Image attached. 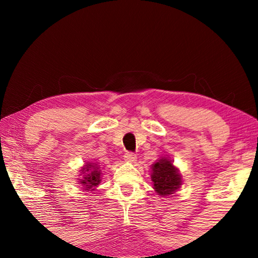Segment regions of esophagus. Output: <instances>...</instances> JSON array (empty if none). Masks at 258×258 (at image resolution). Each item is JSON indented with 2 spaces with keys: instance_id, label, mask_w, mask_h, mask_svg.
Wrapping results in <instances>:
<instances>
[{
  "instance_id": "1",
  "label": "esophagus",
  "mask_w": 258,
  "mask_h": 258,
  "mask_svg": "<svg viewBox=\"0 0 258 258\" xmlns=\"http://www.w3.org/2000/svg\"><path fill=\"white\" fill-rule=\"evenodd\" d=\"M124 159L128 163H134V161H137V155L134 152H126L124 155Z\"/></svg>"
}]
</instances>
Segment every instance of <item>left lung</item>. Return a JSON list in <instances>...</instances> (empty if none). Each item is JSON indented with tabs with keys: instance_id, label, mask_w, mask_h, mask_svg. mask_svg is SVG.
<instances>
[{
	"instance_id": "1",
	"label": "left lung",
	"mask_w": 258,
	"mask_h": 258,
	"mask_svg": "<svg viewBox=\"0 0 258 258\" xmlns=\"http://www.w3.org/2000/svg\"><path fill=\"white\" fill-rule=\"evenodd\" d=\"M151 180L154 189L160 196L172 195L181 185V175L171 160L163 158L152 165Z\"/></svg>"
}]
</instances>
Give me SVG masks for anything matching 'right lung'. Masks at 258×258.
<instances>
[{
    "label": "right lung",
    "mask_w": 258,
    "mask_h": 258,
    "mask_svg": "<svg viewBox=\"0 0 258 258\" xmlns=\"http://www.w3.org/2000/svg\"><path fill=\"white\" fill-rule=\"evenodd\" d=\"M82 172L84 174V178L82 180L81 184L84 185L85 190L92 189V187H95L101 182V171H99L98 166L87 164L85 167H83Z\"/></svg>",
    "instance_id": "obj_1"
}]
</instances>
